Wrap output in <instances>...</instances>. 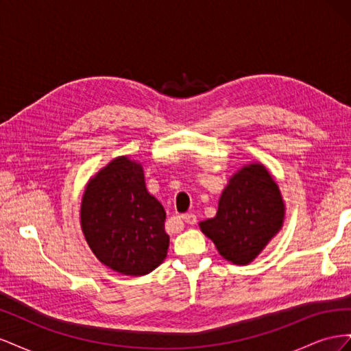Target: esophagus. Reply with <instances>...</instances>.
<instances>
[{"instance_id":"34e87169","label":"esophagus","mask_w":351,"mask_h":351,"mask_svg":"<svg viewBox=\"0 0 351 351\" xmlns=\"http://www.w3.org/2000/svg\"><path fill=\"white\" fill-rule=\"evenodd\" d=\"M182 219L184 222H187V224H192V226L197 222V217H196V214H193V212H189V214L182 215Z\"/></svg>"}]
</instances>
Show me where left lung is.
I'll list each match as a JSON object with an SVG mask.
<instances>
[{
    "label": "left lung",
    "instance_id": "1",
    "mask_svg": "<svg viewBox=\"0 0 351 351\" xmlns=\"http://www.w3.org/2000/svg\"><path fill=\"white\" fill-rule=\"evenodd\" d=\"M280 189L267 168L250 164L231 177L214 218L200 228L227 261L246 265L258 256L282 226Z\"/></svg>",
    "mask_w": 351,
    "mask_h": 351
}]
</instances>
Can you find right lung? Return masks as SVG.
<instances>
[{
  "label": "right lung",
  "instance_id": "add662e5",
  "mask_svg": "<svg viewBox=\"0 0 351 351\" xmlns=\"http://www.w3.org/2000/svg\"><path fill=\"white\" fill-rule=\"evenodd\" d=\"M82 230L92 252L111 269L141 277L167 256L165 210L147 193L142 165L117 158L95 176L82 200Z\"/></svg>",
  "mask_w": 351,
  "mask_h": 351
}]
</instances>
